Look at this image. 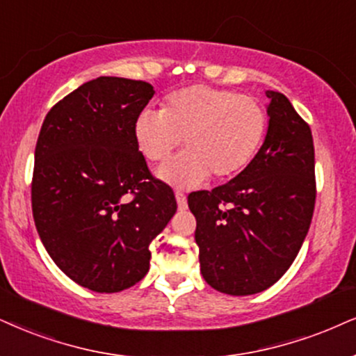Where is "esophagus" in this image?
Here are the masks:
<instances>
[{"instance_id": "34e87169", "label": "esophagus", "mask_w": 356, "mask_h": 356, "mask_svg": "<svg viewBox=\"0 0 356 356\" xmlns=\"http://www.w3.org/2000/svg\"><path fill=\"white\" fill-rule=\"evenodd\" d=\"M175 196H177V203H178V209H186L188 208V203H186V195L183 191L177 190L175 191Z\"/></svg>"}]
</instances>
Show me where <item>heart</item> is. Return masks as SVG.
Returning <instances> with one entry per match:
<instances>
[{"mask_svg":"<svg viewBox=\"0 0 356 356\" xmlns=\"http://www.w3.org/2000/svg\"><path fill=\"white\" fill-rule=\"evenodd\" d=\"M267 130V113L256 99L238 92L190 86L170 94L160 112L145 111L135 120V140L150 161H163L185 140L188 152L158 175L173 185L236 177L256 156Z\"/></svg>","mask_w":356,"mask_h":356,"instance_id":"heart-1","label":"heart"}]
</instances>
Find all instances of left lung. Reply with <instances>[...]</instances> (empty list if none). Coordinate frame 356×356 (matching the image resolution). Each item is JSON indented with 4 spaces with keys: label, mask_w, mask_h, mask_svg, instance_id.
<instances>
[{
    "label": "left lung",
    "mask_w": 356,
    "mask_h": 356,
    "mask_svg": "<svg viewBox=\"0 0 356 356\" xmlns=\"http://www.w3.org/2000/svg\"><path fill=\"white\" fill-rule=\"evenodd\" d=\"M269 127L251 163L229 183L195 191V241L206 282L229 296H252L292 266L312 222V131L291 100L267 90Z\"/></svg>",
    "instance_id": "8db88e82"
}]
</instances>
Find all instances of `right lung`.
<instances>
[{
    "instance_id": "1",
    "label": "right lung",
    "mask_w": 356,
    "mask_h": 356,
    "mask_svg": "<svg viewBox=\"0 0 356 356\" xmlns=\"http://www.w3.org/2000/svg\"><path fill=\"white\" fill-rule=\"evenodd\" d=\"M155 94L148 82L97 77L44 118L34 152L33 216L56 266L94 292H120L150 269V243L177 213L153 178L135 120Z\"/></svg>"
}]
</instances>
